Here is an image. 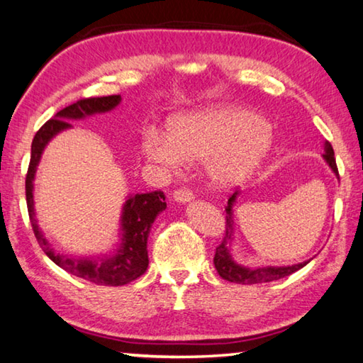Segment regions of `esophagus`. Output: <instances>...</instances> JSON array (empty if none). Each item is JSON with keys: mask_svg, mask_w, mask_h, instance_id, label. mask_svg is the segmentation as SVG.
<instances>
[{"mask_svg": "<svg viewBox=\"0 0 363 363\" xmlns=\"http://www.w3.org/2000/svg\"><path fill=\"white\" fill-rule=\"evenodd\" d=\"M194 198V193L189 188H180L174 191V199L177 203H189Z\"/></svg>", "mask_w": 363, "mask_h": 363, "instance_id": "obj_1", "label": "esophagus"}]
</instances>
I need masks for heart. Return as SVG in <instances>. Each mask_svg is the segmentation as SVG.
Returning a JSON list of instances; mask_svg holds the SVG:
<instances>
[{"label":"heart","instance_id":"b5f03b06","mask_svg":"<svg viewBox=\"0 0 363 363\" xmlns=\"http://www.w3.org/2000/svg\"><path fill=\"white\" fill-rule=\"evenodd\" d=\"M271 147V135L261 116L243 108L217 107L177 116L167 138L150 131L141 152L150 162L177 169L182 160L206 159V172L220 186L242 182Z\"/></svg>","mask_w":363,"mask_h":363}]
</instances>
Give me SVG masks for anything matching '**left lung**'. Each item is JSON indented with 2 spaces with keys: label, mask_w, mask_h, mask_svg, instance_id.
Segmentation results:
<instances>
[{
  "label": "left lung",
  "mask_w": 363,
  "mask_h": 363,
  "mask_svg": "<svg viewBox=\"0 0 363 363\" xmlns=\"http://www.w3.org/2000/svg\"><path fill=\"white\" fill-rule=\"evenodd\" d=\"M325 159L326 162L330 164L334 174L339 178V172H337V165H336V159H334V150L330 143H326L325 146ZM235 196L237 191L228 198V203L225 206V233L222 242L217 245L216 248V255H214V266L219 276L222 279H225L228 282H235V284H261V282H271V281H277V279H282L286 276H291L292 272L298 271L300 267H303L308 264V261H303L300 264H292V266H282V267H274V266H267V267H245L237 264L235 261L232 259L230 253H228V243L232 240V232H233V220H232V206L235 203Z\"/></svg>",
  "instance_id": "left-lung-1"
}]
</instances>
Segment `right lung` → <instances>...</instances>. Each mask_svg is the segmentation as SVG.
<instances>
[{
	"label": "right lung",
	"mask_w": 363,
	"mask_h": 363,
	"mask_svg": "<svg viewBox=\"0 0 363 363\" xmlns=\"http://www.w3.org/2000/svg\"><path fill=\"white\" fill-rule=\"evenodd\" d=\"M120 96H107V97H84L77 102L68 105L60 110L55 118L48 120L40 130L35 133L32 141L30 162L26 175V199L27 211H29V219L32 224V230L43 252L58 264L61 269L68 271L69 274L86 279L89 282L97 284V286H125L143 276L149 266L147 256V237L150 232V225L154 224L155 217L167 208L164 191H149L139 193L126 201L121 216V230H123V242L111 258L107 259H69L65 258L50 247L48 242L43 238L40 228H38L35 217H33V196H32V182L35 175L37 164L40 160L42 150L47 143L61 130L69 128V118H84L92 113H102L115 108L120 104Z\"/></svg>",
	"instance_id": "obj_1"
}]
</instances>
